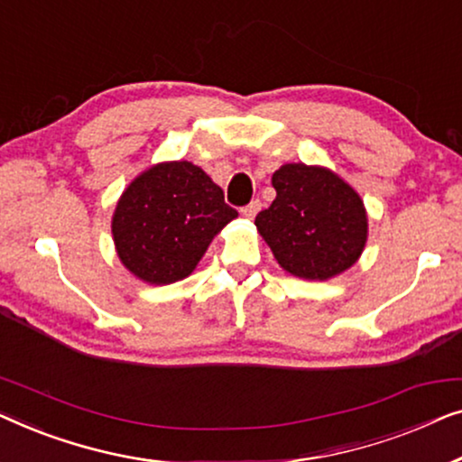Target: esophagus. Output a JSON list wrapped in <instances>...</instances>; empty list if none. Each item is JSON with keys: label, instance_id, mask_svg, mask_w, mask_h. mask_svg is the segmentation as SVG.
Returning a JSON list of instances; mask_svg holds the SVG:
<instances>
[{"label": "esophagus", "instance_id": "1", "mask_svg": "<svg viewBox=\"0 0 462 462\" xmlns=\"http://www.w3.org/2000/svg\"><path fill=\"white\" fill-rule=\"evenodd\" d=\"M259 209H262V203H259V200H251L249 205L243 207V216H245L246 219H253V217L257 216Z\"/></svg>", "mask_w": 462, "mask_h": 462}]
</instances>
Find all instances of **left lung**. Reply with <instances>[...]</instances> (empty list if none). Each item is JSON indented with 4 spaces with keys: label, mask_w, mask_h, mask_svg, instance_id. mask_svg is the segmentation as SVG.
Wrapping results in <instances>:
<instances>
[{
    "label": "left lung",
    "mask_w": 462,
    "mask_h": 462,
    "mask_svg": "<svg viewBox=\"0 0 462 462\" xmlns=\"http://www.w3.org/2000/svg\"><path fill=\"white\" fill-rule=\"evenodd\" d=\"M276 199L257 232L289 274L328 281L358 262L368 238L360 194L327 167L287 163L272 175Z\"/></svg>",
    "instance_id": "1"
}]
</instances>
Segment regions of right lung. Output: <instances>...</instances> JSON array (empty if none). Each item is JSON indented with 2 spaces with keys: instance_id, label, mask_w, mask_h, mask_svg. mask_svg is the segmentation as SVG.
<instances>
[{
  "instance_id": "1",
  "label": "right lung",
  "mask_w": 462,
  "mask_h": 462,
  "mask_svg": "<svg viewBox=\"0 0 462 462\" xmlns=\"http://www.w3.org/2000/svg\"><path fill=\"white\" fill-rule=\"evenodd\" d=\"M238 217L224 190L190 161H169L142 171L113 213L121 263L148 284L190 276L216 234Z\"/></svg>"
}]
</instances>
